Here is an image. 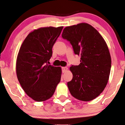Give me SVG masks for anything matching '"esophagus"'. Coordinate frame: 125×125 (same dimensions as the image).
I'll list each match as a JSON object with an SVG mask.
<instances>
[{
    "mask_svg": "<svg viewBox=\"0 0 125 125\" xmlns=\"http://www.w3.org/2000/svg\"><path fill=\"white\" fill-rule=\"evenodd\" d=\"M62 72L65 73V72H66V71L68 70V68H67V67H62Z\"/></svg>",
    "mask_w": 125,
    "mask_h": 125,
    "instance_id": "34e87169",
    "label": "esophagus"
}]
</instances>
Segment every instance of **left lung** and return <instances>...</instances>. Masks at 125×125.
I'll return each instance as SVG.
<instances>
[{
	"label": "left lung",
	"instance_id": "1",
	"mask_svg": "<svg viewBox=\"0 0 125 125\" xmlns=\"http://www.w3.org/2000/svg\"><path fill=\"white\" fill-rule=\"evenodd\" d=\"M62 37L81 57L80 64L70 67L73 75L67 83L70 93L77 100L91 101L104 91L109 79L111 59L107 44L96 29L85 22L65 28Z\"/></svg>",
	"mask_w": 125,
	"mask_h": 125
}]
</instances>
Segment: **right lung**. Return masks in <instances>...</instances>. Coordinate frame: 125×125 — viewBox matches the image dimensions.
Wrapping results in <instances>:
<instances>
[{
  "label": "right lung",
  "mask_w": 125,
  "mask_h": 125,
  "mask_svg": "<svg viewBox=\"0 0 125 125\" xmlns=\"http://www.w3.org/2000/svg\"><path fill=\"white\" fill-rule=\"evenodd\" d=\"M62 29L49 26L35 29L28 35L19 49L16 62L18 79L25 93L36 101L52 97L60 81L61 67L47 62Z\"/></svg>",
  "instance_id": "obj_1"
}]
</instances>
